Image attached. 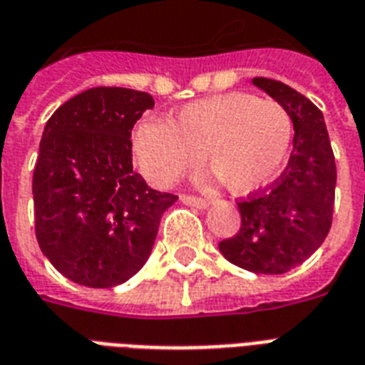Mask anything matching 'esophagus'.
Segmentation results:
<instances>
[{
	"label": "esophagus",
	"mask_w": 365,
	"mask_h": 365,
	"mask_svg": "<svg viewBox=\"0 0 365 365\" xmlns=\"http://www.w3.org/2000/svg\"><path fill=\"white\" fill-rule=\"evenodd\" d=\"M182 202L189 206H197V208H206L210 205L206 199H200V197H195V195H182Z\"/></svg>",
	"instance_id": "34e87169"
}]
</instances>
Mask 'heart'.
Returning a JSON list of instances; mask_svg holds the SVG:
<instances>
[{
    "label": "heart",
    "mask_w": 365,
    "mask_h": 365,
    "mask_svg": "<svg viewBox=\"0 0 365 365\" xmlns=\"http://www.w3.org/2000/svg\"><path fill=\"white\" fill-rule=\"evenodd\" d=\"M292 132L284 106L233 93L185 106L172 123L143 119L134 130L132 149L153 185H172L197 170L205 155L212 174L231 193L248 195L282 172Z\"/></svg>",
    "instance_id": "heart-1"
}]
</instances>
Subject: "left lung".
Returning <instances> with one entry per match:
<instances>
[{"instance_id":"obj_1","label":"left lung","mask_w":365,"mask_h":365,"mask_svg":"<svg viewBox=\"0 0 365 365\" xmlns=\"http://www.w3.org/2000/svg\"><path fill=\"white\" fill-rule=\"evenodd\" d=\"M255 87L284 106L294 123L288 166L263 189L239 200L240 229L220 242L233 265L257 274H284L311 257L334 220L337 168L322 111L280 81L254 77Z\"/></svg>"}]
</instances>
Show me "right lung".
Wrapping results in <instances>:
<instances>
[{
    "instance_id": "obj_1",
    "label": "right lung",
    "mask_w": 365,
    "mask_h": 365,
    "mask_svg": "<svg viewBox=\"0 0 365 365\" xmlns=\"http://www.w3.org/2000/svg\"><path fill=\"white\" fill-rule=\"evenodd\" d=\"M153 106L142 91L94 87L45 125L31 182L36 237L71 282L113 288L134 277L178 200L132 170V126Z\"/></svg>"
}]
</instances>
